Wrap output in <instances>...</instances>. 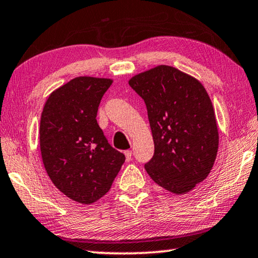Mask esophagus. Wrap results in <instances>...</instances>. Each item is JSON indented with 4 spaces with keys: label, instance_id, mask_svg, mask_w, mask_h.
Returning a JSON list of instances; mask_svg holds the SVG:
<instances>
[{
    "label": "esophagus",
    "instance_id": "obj_1",
    "mask_svg": "<svg viewBox=\"0 0 258 258\" xmlns=\"http://www.w3.org/2000/svg\"><path fill=\"white\" fill-rule=\"evenodd\" d=\"M125 157H126V161H130L131 159H132V151L131 150H125Z\"/></svg>",
    "mask_w": 258,
    "mask_h": 258
}]
</instances>
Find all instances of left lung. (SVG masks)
<instances>
[{
  "label": "left lung",
  "mask_w": 258,
  "mask_h": 258,
  "mask_svg": "<svg viewBox=\"0 0 258 258\" xmlns=\"http://www.w3.org/2000/svg\"><path fill=\"white\" fill-rule=\"evenodd\" d=\"M128 84L145 100L154 138L147 173L173 194L191 191L211 173L218 150L207 91L197 78L165 64L138 74Z\"/></svg>",
  "instance_id": "8db88e82"
}]
</instances>
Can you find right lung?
I'll use <instances>...</instances> for the list:
<instances>
[{
	"instance_id": "right-lung-1",
	"label": "right lung",
	"mask_w": 258,
	"mask_h": 258,
	"mask_svg": "<svg viewBox=\"0 0 258 258\" xmlns=\"http://www.w3.org/2000/svg\"><path fill=\"white\" fill-rule=\"evenodd\" d=\"M110 78L80 76L54 90L43 108L40 146L47 175L75 202L90 205L110 190L125 156L109 145L97 121Z\"/></svg>"
}]
</instances>
